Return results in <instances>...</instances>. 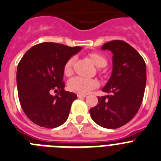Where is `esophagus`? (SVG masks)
Masks as SVG:
<instances>
[{"label":"esophagus","mask_w":161,"mask_h":161,"mask_svg":"<svg viewBox=\"0 0 161 161\" xmlns=\"http://www.w3.org/2000/svg\"><path fill=\"white\" fill-rule=\"evenodd\" d=\"M77 97L79 98H80V97H87V95H85V94H77Z\"/></svg>","instance_id":"34e87169"}]
</instances>
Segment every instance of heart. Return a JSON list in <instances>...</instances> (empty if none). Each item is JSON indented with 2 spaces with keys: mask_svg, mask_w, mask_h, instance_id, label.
Segmentation results:
<instances>
[{
  "mask_svg": "<svg viewBox=\"0 0 161 161\" xmlns=\"http://www.w3.org/2000/svg\"><path fill=\"white\" fill-rule=\"evenodd\" d=\"M89 56L95 65L98 68H104L107 65V59L103 55L97 52H92L89 54ZM75 58L73 56L70 57L64 66V73L66 76H70L72 72ZM97 82L93 79L82 77V76H75L69 80L68 82V89L73 93L79 94H86L90 92L92 89L97 87Z\"/></svg>",
  "mask_w": 161,
  "mask_h": 161,
  "instance_id": "1",
  "label": "heart"
}]
</instances>
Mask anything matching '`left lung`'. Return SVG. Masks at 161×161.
Instances as JSON below:
<instances>
[{
  "instance_id": "1",
  "label": "left lung",
  "mask_w": 161,
  "mask_h": 161,
  "mask_svg": "<svg viewBox=\"0 0 161 161\" xmlns=\"http://www.w3.org/2000/svg\"><path fill=\"white\" fill-rule=\"evenodd\" d=\"M102 49L109 50L114 55L111 76L102 89L110 95L98 97V104L89 113L97 125L116 129L130 122L141 106L147 80L146 64L139 52L123 40L106 42Z\"/></svg>"
}]
</instances>
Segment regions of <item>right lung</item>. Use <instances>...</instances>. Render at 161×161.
<instances>
[{
    "mask_svg": "<svg viewBox=\"0 0 161 161\" xmlns=\"http://www.w3.org/2000/svg\"><path fill=\"white\" fill-rule=\"evenodd\" d=\"M81 47L42 42L25 52L18 65L17 85L24 113L46 128L61 126L68 119L76 94L64 90V66ZM58 93L53 96L52 92Z\"/></svg>",
    "mask_w": 161,
    "mask_h": 161,
    "instance_id": "obj_1",
    "label": "right lung"
}]
</instances>
